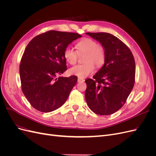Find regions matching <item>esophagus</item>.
Here are the masks:
<instances>
[{
  "mask_svg": "<svg viewBox=\"0 0 156 156\" xmlns=\"http://www.w3.org/2000/svg\"><path fill=\"white\" fill-rule=\"evenodd\" d=\"M84 81V80L83 79H82V78H80V77L78 78V82H79V83H82V82H83Z\"/></svg>",
  "mask_w": 156,
  "mask_h": 156,
  "instance_id": "34e87169",
  "label": "esophagus"
}]
</instances>
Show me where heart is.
Masks as SVG:
<instances>
[{"label": "heart", "instance_id": "1", "mask_svg": "<svg viewBox=\"0 0 156 156\" xmlns=\"http://www.w3.org/2000/svg\"><path fill=\"white\" fill-rule=\"evenodd\" d=\"M77 51L72 48H67L64 50V58L70 64L77 62L79 55L85 54L84 56V64L75 66L69 69V73L80 78H84L92 74L95 67L100 68L104 64L106 52L102 46L99 45L98 42L90 38L85 37L79 40L76 44Z\"/></svg>", "mask_w": 156, "mask_h": 156}]
</instances>
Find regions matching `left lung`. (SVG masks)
I'll use <instances>...</instances> for the list:
<instances>
[{"mask_svg": "<svg viewBox=\"0 0 156 156\" xmlns=\"http://www.w3.org/2000/svg\"><path fill=\"white\" fill-rule=\"evenodd\" d=\"M101 44L106 52L105 63L88 79L85 99L96 114L109 115L124 105L135 84V62L130 49L109 33L87 32Z\"/></svg>", "mask_w": 156, "mask_h": 156, "instance_id": "8db88e82", "label": "left lung"}]
</instances>
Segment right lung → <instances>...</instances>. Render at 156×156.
<instances>
[{"label":"right lung","instance_id":"obj_1","mask_svg":"<svg viewBox=\"0 0 156 156\" xmlns=\"http://www.w3.org/2000/svg\"><path fill=\"white\" fill-rule=\"evenodd\" d=\"M81 36L77 33L50 30L36 36L27 45L20 66L21 88L36 110L53 111L67 100L77 77L56 76L67 70L64 50Z\"/></svg>","mask_w":156,"mask_h":156}]
</instances>
